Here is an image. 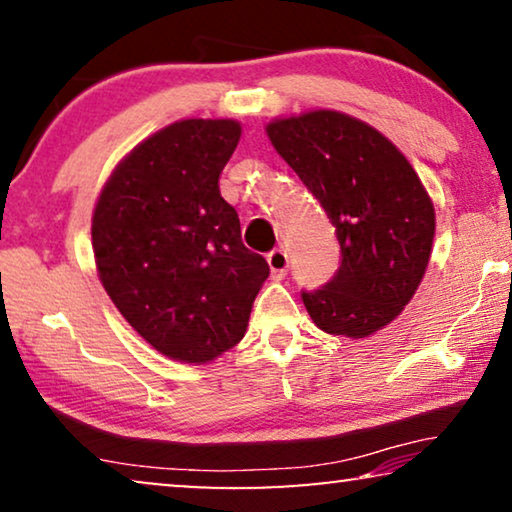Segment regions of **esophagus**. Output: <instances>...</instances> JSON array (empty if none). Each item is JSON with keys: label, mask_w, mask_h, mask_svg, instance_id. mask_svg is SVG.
<instances>
[{"label": "esophagus", "mask_w": 512, "mask_h": 512, "mask_svg": "<svg viewBox=\"0 0 512 512\" xmlns=\"http://www.w3.org/2000/svg\"><path fill=\"white\" fill-rule=\"evenodd\" d=\"M268 265H270L272 277L282 279L286 277V272H289V256H286L284 249H272L268 254Z\"/></svg>", "instance_id": "obj_1"}]
</instances>
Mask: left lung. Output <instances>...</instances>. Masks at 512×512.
<instances>
[{
	"label": "left lung",
	"mask_w": 512,
	"mask_h": 512,
	"mask_svg": "<svg viewBox=\"0 0 512 512\" xmlns=\"http://www.w3.org/2000/svg\"><path fill=\"white\" fill-rule=\"evenodd\" d=\"M268 137L333 223L340 268L300 291L321 331L368 338L415 296L429 265L436 214L401 151L370 125L310 111L268 125Z\"/></svg>",
	"instance_id": "1"
}]
</instances>
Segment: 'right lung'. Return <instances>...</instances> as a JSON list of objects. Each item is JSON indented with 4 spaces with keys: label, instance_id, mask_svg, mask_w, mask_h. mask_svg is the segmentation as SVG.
I'll return each instance as SVG.
<instances>
[{
    "label": "right lung",
    "instance_id": "right-lung-1",
    "mask_svg": "<svg viewBox=\"0 0 512 512\" xmlns=\"http://www.w3.org/2000/svg\"><path fill=\"white\" fill-rule=\"evenodd\" d=\"M240 135L228 118L167 125L116 167L97 200L93 251L104 289L170 359L207 363L235 347L270 275L219 191Z\"/></svg>",
    "mask_w": 512,
    "mask_h": 512
}]
</instances>
